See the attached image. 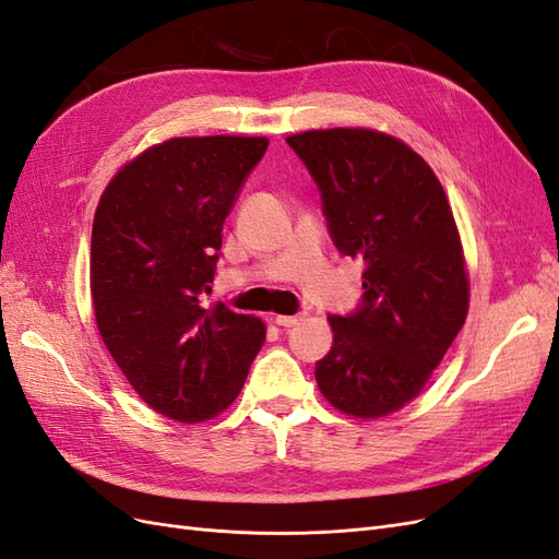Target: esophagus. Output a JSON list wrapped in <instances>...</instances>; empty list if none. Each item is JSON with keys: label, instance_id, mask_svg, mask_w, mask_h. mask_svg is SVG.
I'll use <instances>...</instances> for the list:
<instances>
[{"label": "esophagus", "instance_id": "obj_1", "mask_svg": "<svg viewBox=\"0 0 559 559\" xmlns=\"http://www.w3.org/2000/svg\"><path fill=\"white\" fill-rule=\"evenodd\" d=\"M300 321H302V314H277L275 317V324L284 326V329L296 326V324H300Z\"/></svg>", "mask_w": 559, "mask_h": 559}]
</instances>
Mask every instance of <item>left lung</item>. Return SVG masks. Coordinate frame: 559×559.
<instances>
[{"label": "left lung", "mask_w": 559, "mask_h": 559, "mask_svg": "<svg viewBox=\"0 0 559 559\" xmlns=\"http://www.w3.org/2000/svg\"><path fill=\"white\" fill-rule=\"evenodd\" d=\"M314 177L337 251L364 261V302L329 317L319 392L354 419L417 399L468 314V270L441 181L417 151L370 128L286 138Z\"/></svg>", "instance_id": "obj_1"}]
</instances>
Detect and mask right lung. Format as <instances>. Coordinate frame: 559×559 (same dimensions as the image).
Returning <instances> with one entry per match:
<instances>
[{
	"instance_id": "right-lung-1",
	"label": "right lung",
	"mask_w": 559,
	"mask_h": 559,
	"mask_svg": "<svg viewBox=\"0 0 559 559\" xmlns=\"http://www.w3.org/2000/svg\"><path fill=\"white\" fill-rule=\"evenodd\" d=\"M267 138H173L118 170L97 202L91 296L97 331L134 392L195 425L238 399L263 319L205 306L224 222Z\"/></svg>"
}]
</instances>
